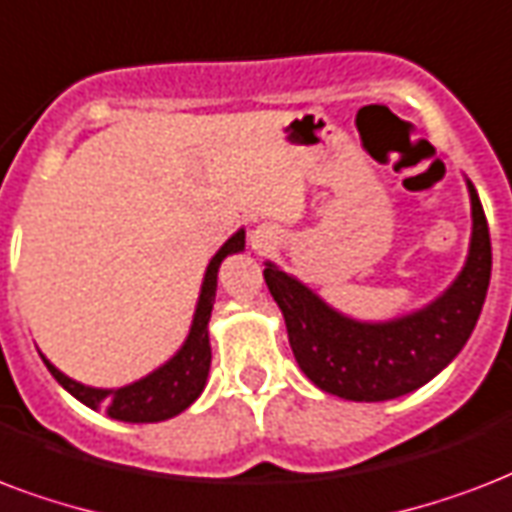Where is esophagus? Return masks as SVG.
I'll return each mask as SVG.
<instances>
[{
    "label": "esophagus",
    "mask_w": 512,
    "mask_h": 512,
    "mask_svg": "<svg viewBox=\"0 0 512 512\" xmlns=\"http://www.w3.org/2000/svg\"><path fill=\"white\" fill-rule=\"evenodd\" d=\"M251 243H253V248H264V235H261V232H253Z\"/></svg>",
    "instance_id": "1"
}]
</instances>
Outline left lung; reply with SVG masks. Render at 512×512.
<instances>
[{
  "mask_svg": "<svg viewBox=\"0 0 512 512\" xmlns=\"http://www.w3.org/2000/svg\"><path fill=\"white\" fill-rule=\"evenodd\" d=\"M473 240L457 283L425 310L390 323H355L267 264L264 280L283 310L293 358L320 390L347 400H390L441 374L473 334L491 277L486 213L473 184Z\"/></svg>",
  "mask_w": 512,
  "mask_h": 512,
  "instance_id": "left-lung-1",
  "label": "left lung"
}]
</instances>
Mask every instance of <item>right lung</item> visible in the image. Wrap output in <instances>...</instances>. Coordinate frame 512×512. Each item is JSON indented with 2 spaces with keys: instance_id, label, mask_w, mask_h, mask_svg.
<instances>
[{
  "instance_id": "right-lung-1",
  "label": "right lung",
  "mask_w": 512,
  "mask_h": 512,
  "mask_svg": "<svg viewBox=\"0 0 512 512\" xmlns=\"http://www.w3.org/2000/svg\"><path fill=\"white\" fill-rule=\"evenodd\" d=\"M245 248V232L240 229L227 243L221 245V251L213 256L205 272L197 312H194L192 331L186 336L184 347L173 355L162 368L149 374L141 382H133L120 390H95L85 384L74 382L66 374L45 360L47 371L63 384L66 390L77 400H82L90 408H104L106 414L120 422H162L181 414L197 400V395L205 387L208 368H211V344H208V320H211L213 299H216V277H219L221 261L229 253H240Z\"/></svg>"
}]
</instances>
